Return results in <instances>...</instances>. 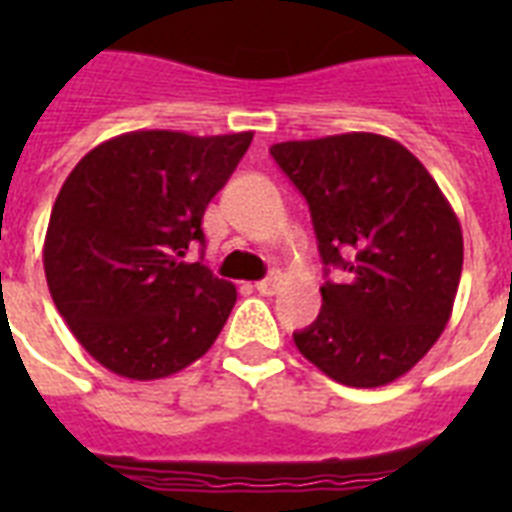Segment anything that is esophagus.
<instances>
[{
    "label": "esophagus",
    "instance_id": "obj_1",
    "mask_svg": "<svg viewBox=\"0 0 512 512\" xmlns=\"http://www.w3.org/2000/svg\"><path fill=\"white\" fill-rule=\"evenodd\" d=\"M279 276H268V279H263V281H257L255 284V292H260V295L263 297H271V295H276V289H279Z\"/></svg>",
    "mask_w": 512,
    "mask_h": 512
}]
</instances>
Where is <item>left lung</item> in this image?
<instances>
[{"label":"left lung","instance_id":"8db88e82","mask_svg":"<svg viewBox=\"0 0 512 512\" xmlns=\"http://www.w3.org/2000/svg\"><path fill=\"white\" fill-rule=\"evenodd\" d=\"M311 209L321 263L342 268L321 287V311L295 332L311 364L350 388L406 374L444 332L462 273V228L436 180L401 143L345 132L271 146Z\"/></svg>","mask_w":512,"mask_h":512}]
</instances>
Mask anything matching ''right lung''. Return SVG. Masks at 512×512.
Instances as JSON below:
<instances>
[{
	"instance_id": "1",
	"label": "right lung",
	"mask_w": 512,
	"mask_h": 512,
	"mask_svg": "<svg viewBox=\"0 0 512 512\" xmlns=\"http://www.w3.org/2000/svg\"><path fill=\"white\" fill-rule=\"evenodd\" d=\"M252 132L138 130L92 148L60 188L44 276L68 329L108 372L159 380L212 348L236 287L185 263Z\"/></svg>"
}]
</instances>
